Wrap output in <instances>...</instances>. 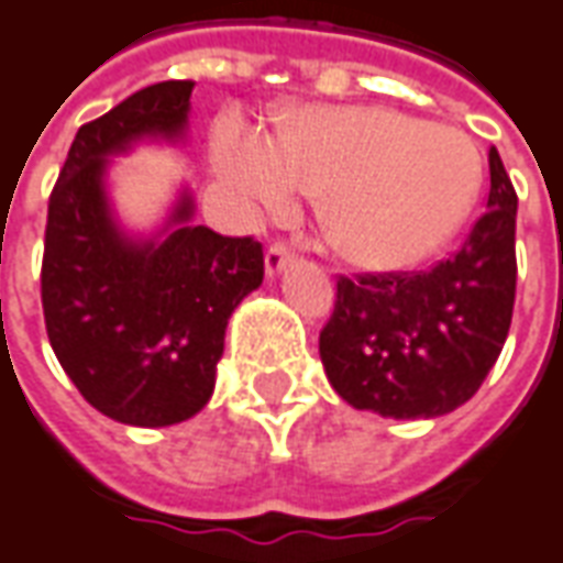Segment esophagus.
Here are the masks:
<instances>
[{"mask_svg": "<svg viewBox=\"0 0 563 563\" xmlns=\"http://www.w3.org/2000/svg\"><path fill=\"white\" fill-rule=\"evenodd\" d=\"M290 251L285 244H269V251H266V275L275 278V275H282L290 266Z\"/></svg>", "mask_w": 563, "mask_h": 563, "instance_id": "obj_1", "label": "esophagus"}]
</instances>
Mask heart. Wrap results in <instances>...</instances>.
Wrapping results in <instances>:
<instances>
[{"label": "heart", "mask_w": 563, "mask_h": 563, "mask_svg": "<svg viewBox=\"0 0 563 563\" xmlns=\"http://www.w3.org/2000/svg\"><path fill=\"white\" fill-rule=\"evenodd\" d=\"M223 184L263 211H288L297 189L321 192L319 227L362 269H405L438 254L472 214L482 158L463 131L389 107H303L263 137L220 122Z\"/></svg>", "instance_id": "heart-1"}]
</instances>
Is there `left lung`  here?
Instances as JSON below:
<instances>
[{
    "label": "left lung",
    "mask_w": 563,
    "mask_h": 563,
    "mask_svg": "<svg viewBox=\"0 0 563 563\" xmlns=\"http://www.w3.org/2000/svg\"><path fill=\"white\" fill-rule=\"evenodd\" d=\"M487 211L466 244L429 273L336 282L319 336L333 393L393 420L444 417L482 389L515 306L518 196L490 146Z\"/></svg>",
    "instance_id": "1"
}]
</instances>
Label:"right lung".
<instances>
[{
  "label": "right lung",
  "instance_id": "obj_1",
  "mask_svg": "<svg viewBox=\"0 0 563 563\" xmlns=\"http://www.w3.org/2000/svg\"><path fill=\"white\" fill-rule=\"evenodd\" d=\"M192 88L158 81L81 125L48 201L42 309L54 355L88 405L141 429L211 401L227 324L263 285L260 242L196 227L186 184L153 230L115 214L112 158L141 143L184 146Z\"/></svg>",
  "mask_w": 563,
  "mask_h": 563
}]
</instances>
